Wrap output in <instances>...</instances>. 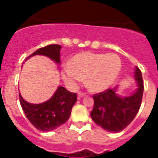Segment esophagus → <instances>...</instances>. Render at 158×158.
<instances>
[{
    "label": "esophagus",
    "mask_w": 158,
    "mask_h": 158,
    "mask_svg": "<svg viewBox=\"0 0 158 158\" xmlns=\"http://www.w3.org/2000/svg\"><path fill=\"white\" fill-rule=\"evenodd\" d=\"M85 95H86V94H85V93H83V92H79V93H78V97H79V98L84 97Z\"/></svg>",
    "instance_id": "esophagus-1"
}]
</instances>
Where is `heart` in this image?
<instances>
[{
  "mask_svg": "<svg viewBox=\"0 0 158 158\" xmlns=\"http://www.w3.org/2000/svg\"><path fill=\"white\" fill-rule=\"evenodd\" d=\"M121 69L120 57L114 53L83 52L75 55L70 64H65L62 77L69 87L74 88L87 77V85L93 92H101L117 79Z\"/></svg>",
  "mask_w": 158,
  "mask_h": 158,
  "instance_id": "b5f03b06",
  "label": "heart"
}]
</instances>
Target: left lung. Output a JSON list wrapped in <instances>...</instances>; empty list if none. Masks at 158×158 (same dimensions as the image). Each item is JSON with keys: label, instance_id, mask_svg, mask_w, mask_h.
Returning <instances> with one entry per match:
<instances>
[{"label": "left lung", "instance_id": "8db88e82", "mask_svg": "<svg viewBox=\"0 0 158 158\" xmlns=\"http://www.w3.org/2000/svg\"><path fill=\"white\" fill-rule=\"evenodd\" d=\"M135 78L137 89L130 96H119L116 94L117 87L93 96L94 106L91 117L97 125L109 132L117 133L132 122L139 110L143 94L142 73L138 67L135 69Z\"/></svg>", "mask_w": 158, "mask_h": 158}]
</instances>
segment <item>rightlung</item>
Masks as SVG:
<instances>
[{
  "label": "right lung",
  "mask_w": 158,
  "mask_h": 158,
  "mask_svg": "<svg viewBox=\"0 0 158 158\" xmlns=\"http://www.w3.org/2000/svg\"><path fill=\"white\" fill-rule=\"evenodd\" d=\"M60 49L61 47L57 44L48 45L35 51L26 60L35 55H43L59 64ZM19 102L26 117L31 124L38 130L48 132L56 129L69 120L72 107L77 102V94L69 92L64 87L59 86L54 95L45 102L29 103L23 100L20 94Z\"/></svg>",
  "instance_id": "1"
}]
</instances>
